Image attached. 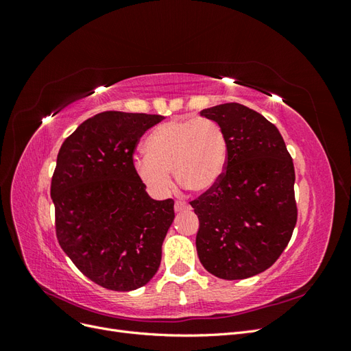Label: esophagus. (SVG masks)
I'll list each match as a JSON object with an SVG mask.
<instances>
[{"instance_id": "34e87169", "label": "esophagus", "mask_w": 351, "mask_h": 351, "mask_svg": "<svg viewBox=\"0 0 351 351\" xmlns=\"http://www.w3.org/2000/svg\"><path fill=\"white\" fill-rule=\"evenodd\" d=\"M174 209H176V212L186 210V209H190V205L187 204V202H184V200H177L176 204H174Z\"/></svg>"}]
</instances>
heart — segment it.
Instances as JSON below:
<instances>
[{
    "label": "heart",
    "instance_id": "b5f03b06",
    "mask_svg": "<svg viewBox=\"0 0 351 351\" xmlns=\"http://www.w3.org/2000/svg\"><path fill=\"white\" fill-rule=\"evenodd\" d=\"M146 155L133 158L137 178L155 195L176 182L189 192L205 193L226 173L228 142L222 127L209 119L173 120L155 129L145 143Z\"/></svg>",
    "mask_w": 351,
    "mask_h": 351
}]
</instances>
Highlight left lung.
I'll return each instance as SVG.
<instances>
[{
	"mask_svg": "<svg viewBox=\"0 0 351 351\" xmlns=\"http://www.w3.org/2000/svg\"><path fill=\"white\" fill-rule=\"evenodd\" d=\"M226 132L228 162L217 186L190 202L199 218L196 249L205 269L244 280L268 269L297 222L294 165L277 127L237 102L202 110Z\"/></svg>",
	"mask_w": 351,
	"mask_h": 351,
	"instance_id": "obj_1",
	"label": "left lung"
}]
</instances>
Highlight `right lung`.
<instances>
[{
	"instance_id": "right-lung-1",
	"label": "right lung",
	"mask_w": 351,
	"mask_h": 351,
	"mask_svg": "<svg viewBox=\"0 0 351 351\" xmlns=\"http://www.w3.org/2000/svg\"><path fill=\"white\" fill-rule=\"evenodd\" d=\"M162 115L105 111L61 145L51 180L56 232L77 269L104 289L151 281L174 221V200H154L133 169L141 137Z\"/></svg>"
}]
</instances>
